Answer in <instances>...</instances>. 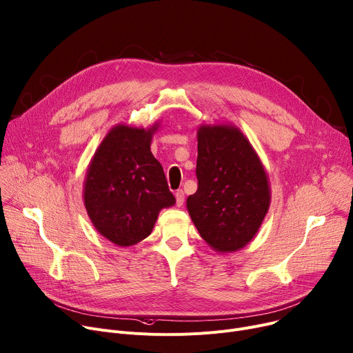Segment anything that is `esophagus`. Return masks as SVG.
<instances>
[{
    "mask_svg": "<svg viewBox=\"0 0 353 353\" xmlns=\"http://www.w3.org/2000/svg\"><path fill=\"white\" fill-rule=\"evenodd\" d=\"M175 199H176V206H182V205H183L185 195H183V191H182V190H178V191L175 192Z\"/></svg>",
    "mask_w": 353,
    "mask_h": 353,
    "instance_id": "34e87169",
    "label": "esophagus"
}]
</instances>
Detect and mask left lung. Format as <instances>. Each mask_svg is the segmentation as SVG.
Returning <instances> with one entry per match:
<instances>
[{
    "label": "left lung",
    "mask_w": 353,
    "mask_h": 353,
    "mask_svg": "<svg viewBox=\"0 0 353 353\" xmlns=\"http://www.w3.org/2000/svg\"><path fill=\"white\" fill-rule=\"evenodd\" d=\"M196 138L198 190L186 208L214 251H239L254 239L271 205L268 174L238 127L202 123Z\"/></svg>",
    "instance_id": "8db88e82"
}]
</instances>
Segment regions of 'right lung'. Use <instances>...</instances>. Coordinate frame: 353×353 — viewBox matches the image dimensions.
Returning a JSON list of instances; mask_svg holds the SVG:
<instances>
[{"instance_id":"1","label":"right lung","mask_w":353,"mask_h":353,"mask_svg":"<svg viewBox=\"0 0 353 353\" xmlns=\"http://www.w3.org/2000/svg\"><path fill=\"white\" fill-rule=\"evenodd\" d=\"M159 128L118 123L97 148L84 181V205L95 230L118 246L147 238L163 208L175 205L162 165L151 152Z\"/></svg>"}]
</instances>
